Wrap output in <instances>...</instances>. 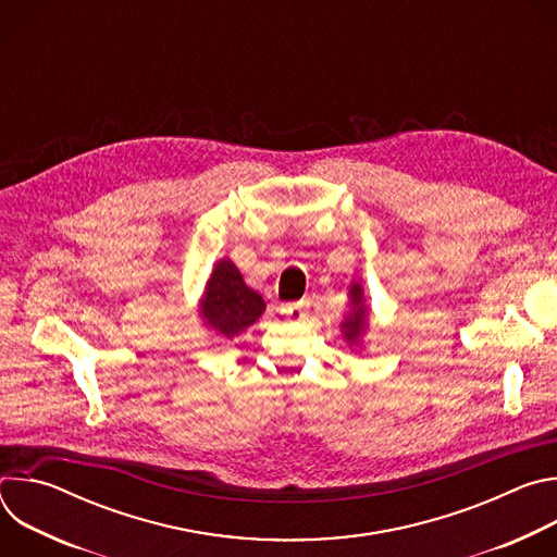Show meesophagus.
Returning <instances> with one entry per match:
<instances>
[{
	"mask_svg": "<svg viewBox=\"0 0 557 557\" xmlns=\"http://www.w3.org/2000/svg\"><path fill=\"white\" fill-rule=\"evenodd\" d=\"M308 308H310L308 301H297V304H286V306H282L280 310H282V314L288 317L290 322H301L304 317L308 314Z\"/></svg>",
	"mask_w": 557,
	"mask_h": 557,
	"instance_id": "1",
	"label": "esophagus"
}]
</instances>
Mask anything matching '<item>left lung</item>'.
<instances>
[{
	"label": "left lung",
	"mask_w": 557,
	"mask_h": 557,
	"mask_svg": "<svg viewBox=\"0 0 557 557\" xmlns=\"http://www.w3.org/2000/svg\"><path fill=\"white\" fill-rule=\"evenodd\" d=\"M348 304L350 310L344 317V322L339 324V331L344 335V339L348 342V346L352 348H361L363 346V335L370 326V308L366 304L363 297V286L359 282H350L348 286Z\"/></svg>",
	"instance_id": "8db88e82"
}]
</instances>
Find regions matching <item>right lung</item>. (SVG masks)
Returning <instances> with one entry per match:
<instances>
[{
  "label": "right lung",
  "instance_id": "right-lung-1",
  "mask_svg": "<svg viewBox=\"0 0 557 557\" xmlns=\"http://www.w3.org/2000/svg\"><path fill=\"white\" fill-rule=\"evenodd\" d=\"M267 304L258 290L247 286L240 269L228 258L213 264L198 301L202 326L218 339H233L253 326L264 314Z\"/></svg>",
  "mask_w": 557,
  "mask_h": 557
}]
</instances>
